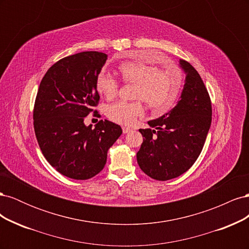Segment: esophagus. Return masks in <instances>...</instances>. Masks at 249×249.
<instances>
[{
  "label": "esophagus",
  "instance_id": "34e87169",
  "mask_svg": "<svg viewBox=\"0 0 249 249\" xmlns=\"http://www.w3.org/2000/svg\"><path fill=\"white\" fill-rule=\"evenodd\" d=\"M131 131V129L130 127H127V126H124L123 127V132H124V134H126V133H129Z\"/></svg>",
  "mask_w": 249,
  "mask_h": 249
}]
</instances>
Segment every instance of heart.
Segmentation results:
<instances>
[{"mask_svg": "<svg viewBox=\"0 0 249 249\" xmlns=\"http://www.w3.org/2000/svg\"><path fill=\"white\" fill-rule=\"evenodd\" d=\"M124 83L136 84L134 102L119 101L108 106L106 114L112 122L119 124H132L144 112L142 101L158 113L169 111L178 101L182 90L183 79L176 70H159L152 64L129 61L118 67ZM97 91L107 100L117 95L119 82L106 71H102L95 80Z\"/></svg>", "mask_w": 249, "mask_h": 249, "instance_id": "heart-1", "label": "heart"}]
</instances>
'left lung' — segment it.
I'll return each instance as SVG.
<instances>
[{"instance_id": "8db88e82", "label": "left lung", "mask_w": 249, "mask_h": 249, "mask_svg": "<svg viewBox=\"0 0 249 249\" xmlns=\"http://www.w3.org/2000/svg\"><path fill=\"white\" fill-rule=\"evenodd\" d=\"M184 89L177 106L150 120L153 129H140L143 142L137 153L141 170L157 180L179 177L200 155L212 122V104L197 71L185 60Z\"/></svg>"}]
</instances>
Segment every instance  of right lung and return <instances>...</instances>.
<instances>
[{"label": "right lung", "instance_id": "right-lung-1", "mask_svg": "<svg viewBox=\"0 0 249 249\" xmlns=\"http://www.w3.org/2000/svg\"><path fill=\"white\" fill-rule=\"evenodd\" d=\"M106 60V54L92 51L62 58L48 70L37 91L33 119L39 147L53 167L73 179L101 172L108 149L123 133L107 119L94 129L84 124L99 104L95 80Z\"/></svg>", "mask_w": 249, "mask_h": 249}]
</instances>
